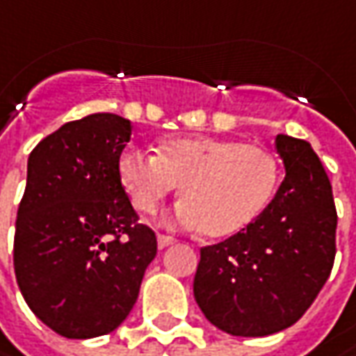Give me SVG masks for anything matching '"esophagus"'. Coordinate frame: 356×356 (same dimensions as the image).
<instances>
[{"label": "esophagus", "mask_w": 356, "mask_h": 356, "mask_svg": "<svg viewBox=\"0 0 356 356\" xmlns=\"http://www.w3.org/2000/svg\"><path fill=\"white\" fill-rule=\"evenodd\" d=\"M175 239L173 237H169V235H157V245H159V249H165V247H169V245H173Z\"/></svg>", "instance_id": "obj_1"}]
</instances>
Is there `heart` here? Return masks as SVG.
Wrapping results in <instances>:
<instances>
[{
  "mask_svg": "<svg viewBox=\"0 0 356 356\" xmlns=\"http://www.w3.org/2000/svg\"><path fill=\"white\" fill-rule=\"evenodd\" d=\"M131 205L155 213L181 183L183 201L171 223L201 229L209 237L241 231L267 207L279 167L269 149L225 137H181L159 145L157 155L129 149L117 163Z\"/></svg>",
  "mask_w": 356,
  "mask_h": 356,
  "instance_id": "heart-1",
  "label": "heart"
}]
</instances>
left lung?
<instances>
[{
	"label": "left lung",
	"mask_w": 356,
	"mask_h": 356,
	"mask_svg": "<svg viewBox=\"0 0 356 356\" xmlns=\"http://www.w3.org/2000/svg\"><path fill=\"white\" fill-rule=\"evenodd\" d=\"M285 179L263 213L233 237L201 249L195 301L211 325L235 337H267L295 325L334 263L337 209L311 143L275 137Z\"/></svg>",
	"instance_id": "obj_1"
}]
</instances>
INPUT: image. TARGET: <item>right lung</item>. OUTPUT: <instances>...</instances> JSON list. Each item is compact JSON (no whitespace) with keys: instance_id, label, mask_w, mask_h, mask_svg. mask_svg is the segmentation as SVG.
<instances>
[{"instance_id":"obj_1","label":"right lung","mask_w":356,"mask_h":356,"mask_svg":"<svg viewBox=\"0 0 356 356\" xmlns=\"http://www.w3.org/2000/svg\"><path fill=\"white\" fill-rule=\"evenodd\" d=\"M131 129L125 117L93 113L41 139L27 159L15 279L33 315L67 339L115 331L157 255L117 173Z\"/></svg>"}]
</instances>
